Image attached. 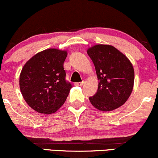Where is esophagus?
I'll list each match as a JSON object with an SVG mask.
<instances>
[{
  "label": "esophagus",
  "instance_id": "esophagus-1",
  "mask_svg": "<svg viewBox=\"0 0 158 158\" xmlns=\"http://www.w3.org/2000/svg\"><path fill=\"white\" fill-rule=\"evenodd\" d=\"M84 81H82V82H78V83H75V85H76V86H82V85H84Z\"/></svg>",
  "mask_w": 158,
  "mask_h": 158
}]
</instances>
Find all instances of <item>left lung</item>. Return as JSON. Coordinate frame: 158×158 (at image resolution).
Returning <instances> with one entry per match:
<instances>
[{"instance_id":"1","label":"left lung","mask_w":158,"mask_h":158,"mask_svg":"<svg viewBox=\"0 0 158 158\" xmlns=\"http://www.w3.org/2000/svg\"><path fill=\"white\" fill-rule=\"evenodd\" d=\"M99 83L97 93L89 97L91 104L102 111L120 107L132 92L135 71L131 62L119 50L109 44H96L88 49Z\"/></svg>"}]
</instances>
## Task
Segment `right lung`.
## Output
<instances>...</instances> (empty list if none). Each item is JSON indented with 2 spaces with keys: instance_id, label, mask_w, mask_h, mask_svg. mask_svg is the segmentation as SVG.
Masks as SVG:
<instances>
[{
  "instance_id": "add662e5",
  "label": "right lung",
  "mask_w": 158,
  "mask_h": 158,
  "mask_svg": "<svg viewBox=\"0 0 158 158\" xmlns=\"http://www.w3.org/2000/svg\"><path fill=\"white\" fill-rule=\"evenodd\" d=\"M68 52L50 48L28 60L19 77V85L27 104L40 114L55 113L64 104L72 85L65 80L63 64Z\"/></svg>"
}]
</instances>
